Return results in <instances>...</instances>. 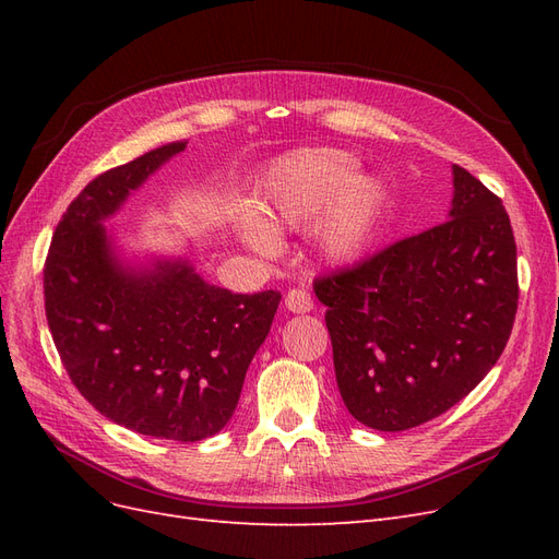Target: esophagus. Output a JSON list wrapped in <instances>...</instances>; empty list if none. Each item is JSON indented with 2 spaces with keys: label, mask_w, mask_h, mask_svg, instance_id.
Masks as SVG:
<instances>
[{
  "label": "esophagus",
  "mask_w": 559,
  "mask_h": 559,
  "mask_svg": "<svg viewBox=\"0 0 559 559\" xmlns=\"http://www.w3.org/2000/svg\"><path fill=\"white\" fill-rule=\"evenodd\" d=\"M284 306L294 314H306L312 310V298L306 289H292L284 298Z\"/></svg>",
  "instance_id": "esophagus-1"
}]
</instances>
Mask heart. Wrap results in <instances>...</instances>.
Listing matches in <instances>:
<instances>
[{"mask_svg": "<svg viewBox=\"0 0 559 559\" xmlns=\"http://www.w3.org/2000/svg\"><path fill=\"white\" fill-rule=\"evenodd\" d=\"M349 151L294 148L270 163L249 207H235L233 226L259 253H273L275 235L312 224L319 257L333 265L359 261L373 247L389 210L386 183L357 170Z\"/></svg>", "mask_w": 559, "mask_h": 559, "instance_id": "1", "label": "heart"}]
</instances>
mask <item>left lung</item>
I'll return each mask as SVG.
<instances>
[{"instance_id":"8db88e82","label":"left lung","mask_w":559,"mask_h":559,"mask_svg":"<svg viewBox=\"0 0 559 559\" xmlns=\"http://www.w3.org/2000/svg\"><path fill=\"white\" fill-rule=\"evenodd\" d=\"M335 382L378 431L425 425L492 370L518 310V261L501 200L452 165L443 224L321 277Z\"/></svg>"}]
</instances>
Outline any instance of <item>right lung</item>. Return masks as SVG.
<instances>
[{"mask_svg": "<svg viewBox=\"0 0 559 559\" xmlns=\"http://www.w3.org/2000/svg\"><path fill=\"white\" fill-rule=\"evenodd\" d=\"M186 144L118 165L74 198L50 240L44 296L60 359L95 411L193 443L228 425L282 296L233 294L200 277L189 249L132 251L107 226Z\"/></svg>", "mask_w": 559, "mask_h": 559, "instance_id": "right-lung-1", "label": "right lung"}]
</instances>
